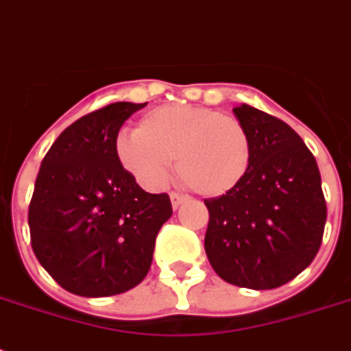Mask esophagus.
Listing matches in <instances>:
<instances>
[{"label": "esophagus", "mask_w": 351, "mask_h": 351, "mask_svg": "<svg viewBox=\"0 0 351 351\" xmlns=\"http://www.w3.org/2000/svg\"><path fill=\"white\" fill-rule=\"evenodd\" d=\"M169 197H171V204H173V208H178L182 202H186L187 198H189L187 195H182V193H175V191L171 193Z\"/></svg>", "instance_id": "34e87169"}]
</instances>
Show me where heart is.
Wrapping results in <instances>:
<instances>
[{
  "instance_id": "b5f03b06",
  "label": "heart",
  "mask_w": 351,
  "mask_h": 351,
  "mask_svg": "<svg viewBox=\"0 0 351 351\" xmlns=\"http://www.w3.org/2000/svg\"><path fill=\"white\" fill-rule=\"evenodd\" d=\"M117 158L143 186H162L175 158L176 175L204 197H220L239 186L250 169L251 140L239 118L191 106H164L123 132Z\"/></svg>"
}]
</instances>
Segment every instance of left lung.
Masks as SVG:
<instances>
[{"mask_svg":"<svg viewBox=\"0 0 351 351\" xmlns=\"http://www.w3.org/2000/svg\"><path fill=\"white\" fill-rule=\"evenodd\" d=\"M251 140L250 169L226 195L204 200L206 253L226 282L273 289L315 258L326 200L315 156L282 120L251 106L234 107Z\"/></svg>","mask_w":351,"mask_h":351,"instance_id":"8db88e82","label":"left lung"}]
</instances>
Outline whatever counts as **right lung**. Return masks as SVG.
<instances>
[{"label": "right lung", "instance_id": "1", "mask_svg": "<svg viewBox=\"0 0 351 351\" xmlns=\"http://www.w3.org/2000/svg\"><path fill=\"white\" fill-rule=\"evenodd\" d=\"M145 106L117 101L71 123L36 176L32 251L74 295L109 297L142 282L156 234L173 215L169 195L143 191L114 151L121 125Z\"/></svg>", "mask_w": 351, "mask_h": 351}]
</instances>
